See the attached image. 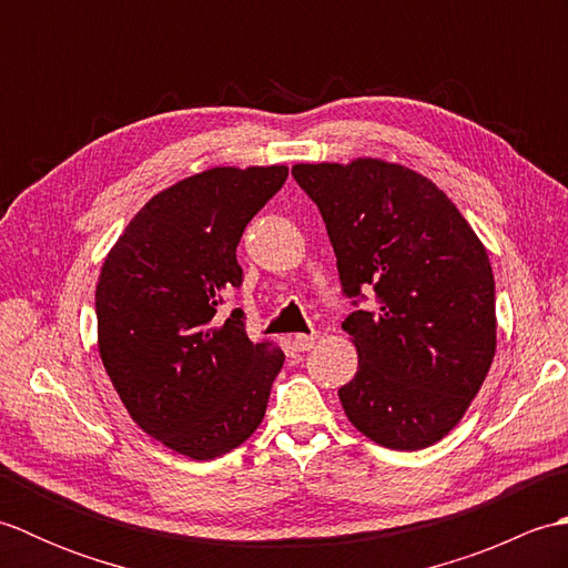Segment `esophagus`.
<instances>
[{
    "instance_id": "obj_1",
    "label": "esophagus",
    "mask_w": 568,
    "mask_h": 568,
    "mask_svg": "<svg viewBox=\"0 0 568 568\" xmlns=\"http://www.w3.org/2000/svg\"><path fill=\"white\" fill-rule=\"evenodd\" d=\"M315 339H317V334H297L293 339V346L297 348V352H310V348H315Z\"/></svg>"
}]
</instances>
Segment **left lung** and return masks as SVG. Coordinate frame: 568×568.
Masks as SVG:
<instances>
[{"label": "left lung", "mask_w": 568, "mask_h": 568, "mask_svg": "<svg viewBox=\"0 0 568 568\" xmlns=\"http://www.w3.org/2000/svg\"><path fill=\"white\" fill-rule=\"evenodd\" d=\"M320 207L342 291L371 310L344 320L358 352L339 388L348 422L371 442L417 452L446 437L496 356V281L488 253L429 178L381 159L297 163Z\"/></svg>", "instance_id": "8db88e82"}]
</instances>
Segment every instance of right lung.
<instances>
[{"mask_svg":"<svg viewBox=\"0 0 568 568\" xmlns=\"http://www.w3.org/2000/svg\"><path fill=\"white\" fill-rule=\"evenodd\" d=\"M285 165L212 168L151 197L106 253L98 346L131 419L195 462L258 429L285 354L251 342L244 312L216 307L244 281L236 246L283 187Z\"/></svg>","mask_w":568,"mask_h":568,"instance_id":"add662e5","label":"right lung"}]
</instances>
